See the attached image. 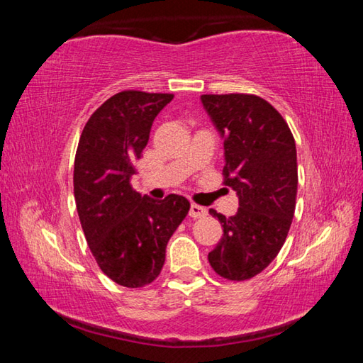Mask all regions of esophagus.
I'll return each mask as SVG.
<instances>
[{
    "instance_id": "esophagus-1",
    "label": "esophagus",
    "mask_w": 363,
    "mask_h": 363,
    "mask_svg": "<svg viewBox=\"0 0 363 363\" xmlns=\"http://www.w3.org/2000/svg\"><path fill=\"white\" fill-rule=\"evenodd\" d=\"M206 213H208L206 208H203V206H200V205H196V203L190 205V211H189L190 218H194V219L203 218V216H206Z\"/></svg>"
}]
</instances>
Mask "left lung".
<instances>
[{
    "label": "left lung",
    "instance_id": "left-lung-1",
    "mask_svg": "<svg viewBox=\"0 0 363 363\" xmlns=\"http://www.w3.org/2000/svg\"><path fill=\"white\" fill-rule=\"evenodd\" d=\"M201 102L224 138L223 184L238 195L223 238L210 255L214 272L243 281L256 277L284 247L296 208L298 162L290 126L277 108L255 94H203Z\"/></svg>",
    "mask_w": 363,
    "mask_h": 363
}]
</instances>
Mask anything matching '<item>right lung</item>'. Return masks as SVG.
Returning <instances> with one entry per match:
<instances>
[{
    "label": "right lung",
    "instance_id": "add662e5",
    "mask_svg": "<svg viewBox=\"0 0 363 363\" xmlns=\"http://www.w3.org/2000/svg\"><path fill=\"white\" fill-rule=\"evenodd\" d=\"M173 97L116 93L89 116L78 140L73 194L79 223L97 266L126 288H143L158 277L168 240L190 210L186 196L171 194L157 201L130 184L152 123Z\"/></svg>",
    "mask_w": 363,
    "mask_h": 363
}]
</instances>
